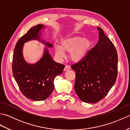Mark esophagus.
I'll return each mask as SVG.
<instances>
[{"instance_id": "obj_1", "label": "esophagus", "mask_w": 130, "mask_h": 130, "mask_svg": "<svg viewBox=\"0 0 130 130\" xmlns=\"http://www.w3.org/2000/svg\"><path fill=\"white\" fill-rule=\"evenodd\" d=\"M70 69H71V68H70V67H69V66L66 65L64 69H63V71H68V70H70Z\"/></svg>"}]
</instances>
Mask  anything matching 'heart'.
Segmentation results:
<instances>
[{
	"mask_svg": "<svg viewBox=\"0 0 130 130\" xmlns=\"http://www.w3.org/2000/svg\"><path fill=\"white\" fill-rule=\"evenodd\" d=\"M91 46L92 42L89 39L74 35L63 39L60 42V46H55V53L59 59L65 57V52L70 53L71 60L74 62H79L87 56Z\"/></svg>",
	"mask_w": 130,
	"mask_h": 130,
	"instance_id": "obj_1",
	"label": "heart"
}]
</instances>
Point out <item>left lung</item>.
<instances>
[{
  "mask_svg": "<svg viewBox=\"0 0 130 130\" xmlns=\"http://www.w3.org/2000/svg\"><path fill=\"white\" fill-rule=\"evenodd\" d=\"M99 41L85 59L71 66L75 71L74 89L85 103L101 101L113 86L117 76L118 56L113 44L97 27Z\"/></svg>",
  "mask_w": 130,
  "mask_h": 130,
  "instance_id": "8db88e82",
  "label": "left lung"
}]
</instances>
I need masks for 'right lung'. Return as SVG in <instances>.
<instances>
[{
    "label": "right lung",
    "mask_w": 130,
    "mask_h": 130,
    "mask_svg": "<svg viewBox=\"0 0 130 130\" xmlns=\"http://www.w3.org/2000/svg\"><path fill=\"white\" fill-rule=\"evenodd\" d=\"M46 27L39 24L33 27L26 34L19 38L14 50L13 75L21 91L27 98L33 101H43L50 95L54 89V79L62 73L65 66L53 60L48 48L53 45L42 38V32ZM37 40L42 43L44 48L43 56L36 63L30 64L24 59V44Z\"/></svg>",
    "instance_id": "1"
}]
</instances>
